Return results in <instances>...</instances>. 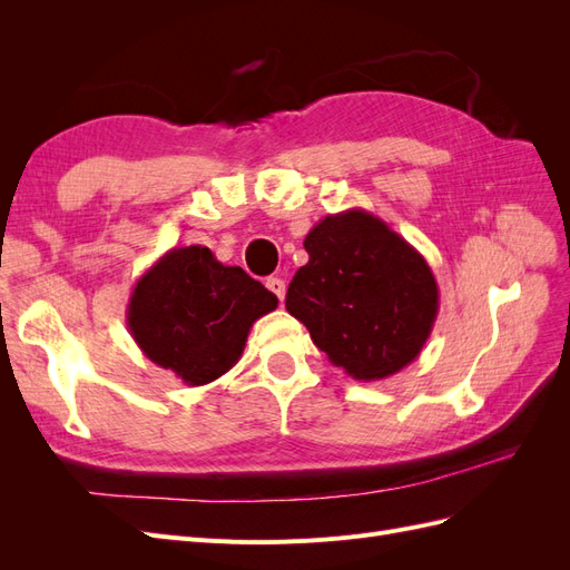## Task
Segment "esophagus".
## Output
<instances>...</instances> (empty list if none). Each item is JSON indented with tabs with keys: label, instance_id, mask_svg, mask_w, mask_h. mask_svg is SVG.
Returning a JSON list of instances; mask_svg holds the SVG:
<instances>
[{
	"label": "esophagus",
	"instance_id": "34e87169",
	"mask_svg": "<svg viewBox=\"0 0 570 570\" xmlns=\"http://www.w3.org/2000/svg\"><path fill=\"white\" fill-rule=\"evenodd\" d=\"M266 287L273 292L275 297L281 299V304H283V299H285V281H281V278H268L266 281Z\"/></svg>",
	"mask_w": 570,
	"mask_h": 570
}]
</instances>
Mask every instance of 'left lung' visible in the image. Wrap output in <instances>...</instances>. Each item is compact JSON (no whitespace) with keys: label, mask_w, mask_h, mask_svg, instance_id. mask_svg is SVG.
I'll list each match as a JSON object with an SVG mask.
<instances>
[{"label":"left lung","mask_w":570,"mask_h":570,"mask_svg":"<svg viewBox=\"0 0 570 570\" xmlns=\"http://www.w3.org/2000/svg\"><path fill=\"white\" fill-rule=\"evenodd\" d=\"M304 249L308 262L292 278L285 306L331 364L364 383L409 366L440 308L425 258L364 209L325 216Z\"/></svg>","instance_id":"obj_1"}]
</instances>
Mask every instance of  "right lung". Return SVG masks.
<instances>
[{
  "mask_svg": "<svg viewBox=\"0 0 570 570\" xmlns=\"http://www.w3.org/2000/svg\"><path fill=\"white\" fill-rule=\"evenodd\" d=\"M278 297L239 266H223L209 247L168 249L135 283L128 331L154 364L189 387L214 383L245 352L249 327Z\"/></svg>",
  "mask_w": 570,
  "mask_h": 570,
  "instance_id": "right-lung-1",
  "label": "right lung"
}]
</instances>
